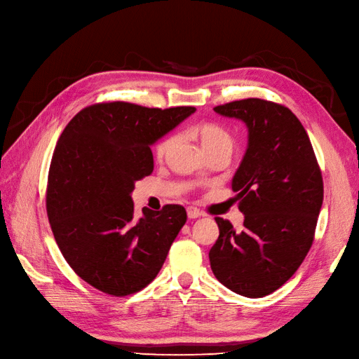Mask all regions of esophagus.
Segmentation results:
<instances>
[{
  "label": "esophagus",
  "instance_id": "34e87169",
  "mask_svg": "<svg viewBox=\"0 0 359 359\" xmlns=\"http://www.w3.org/2000/svg\"><path fill=\"white\" fill-rule=\"evenodd\" d=\"M203 212L199 211L198 208H194V206H189L187 208V217L189 219H198V217H202Z\"/></svg>",
  "mask_w": 359,
  "mask_h": 359
}]
</instances>
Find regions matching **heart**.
Wrapping results in <instances>:
<instances>
[{
	"mask_svg": "<svg viewBox=\"0 0 359 359\" xmlns=\"http://www.w3.org/2000/svg\"><path fill=\"white\" fill-rule=\"evenodd\" d=\"M193 135L199 139V142H201L202 148L205 149V153L206 151L217 149V148H231V149L233 148V139H232L231 133L226 132V130L220 126L202 124L193 130ZM172 142H173L172 139H166L157 147V157L158 158H163L168 154V151L172 147Z\"/></svg>",
	"mask_w": 359,
	"mask_h": 359,
	"instance_id": "obj_1",
	"label": "heart"
}]
</instances>
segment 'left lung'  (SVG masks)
<instances>
[{"label": "left lung", "instance_id": "8db88e82", "mask_svg": "<svg viewBox=\"0 0 359 359\" xmlns=\"http://www.w3.org/2000/svg\"><path fill=\"white\" fill-rule=\"evenodd\" d=\"M214 111L243 121L248 142L232 178L244 227L236 232L217 217L211 269L238 295L262 298L283 286L309 253L323 202L322 173L306 128L287 107L245 99Z\"/></svg>", "mask_w": 359, "mask_h": 359}]
</instances>
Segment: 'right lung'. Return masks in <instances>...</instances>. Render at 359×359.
Masks as SVG:
<instances>
[{
	"instance_id": "right-lung-1",
	"label": "right lung",
	"mask_w": 359,
	"mask_h": 359,
	"mask_svg": "<svg viewBox=\"0 0 359 359\" xmlns=\"http://www.w3.org/2000/svg\"><path fill=\"white\" fill-rule=\"evenodd\" d=\"M194 112L100 103L64 128L50 161L48 217L64 259L93 287L126 297L158 274L187 214L165 205L136 217L132 193L154 169L151 145Z\"/></svg>"
}]
</instances>
